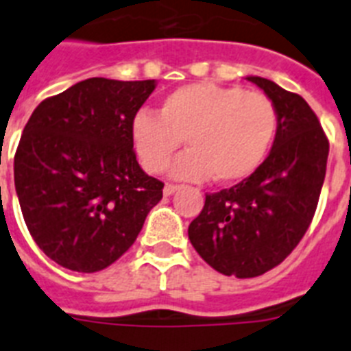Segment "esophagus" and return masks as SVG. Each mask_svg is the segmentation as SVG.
<instances>
[{
    "label": "esophagus",
    "mask_w": 351,
    "mask_h": 351,
    "mask_svg": "<svg viewBox=\"0 0 351 351\" xmlns=\"http://www.w3.org/2000/svg\"><path fill=\"white\" fill-rule=\"evenodd\" d=\"M180 189V185H173V184H166V187H164V195L166 196H171L175 195L176 191Z\"/></svg>",
    "instance_id": "obj_1"
}]
</instances>
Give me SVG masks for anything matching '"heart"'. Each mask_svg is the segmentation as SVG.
<instances>
[{
    "label": "heart",
    "mask_w": 351,
    "mask_h": 351,
    "mask_svg": "<svg viewBox=\"0 0 351 351\" xmlns=\"http://www.w3.org/2000/svg\"><path fill=\"white\" fill-rule=\"evenodd\" d=\"M278 126V113L263 93L215 82L187 84L164 99L160 115L138 111L131 141L142 166L162 173L180 147H189L171 167L178 180L234 184L259 167Z\"/></svg>",
    "instance_id": "1"
}]
</instances>
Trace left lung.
I'll return each mask as SVG.
<instances>
[{"label":"left lung","instance_id":"left-lung-1","mask_svg":"<svg viewBox=\"0 0 351 351\" xmlns=\"http://www.w3.org/2000/svg\"><path fill=\"white\" fill-rule=\"evenodd\" d=\"M278 113L272 149L240 184L205 195L189 240L215 270L256 278L274 269L301 241L314 218L326 173L328 138L312 108L274 81L249 75Z\"/></svg>","mask_w":351,"mask_h":351}]
</instances>
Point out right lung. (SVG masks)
<instances>
[{
  "mask_svg": "<svg viewBox=\"0 0 351 351\" xmlns=\"http://www.w3.org/2000/svg\"><path fill=\"white\" fill-rule=\"evenodd\" d=\"M156 81L92 77L43 101L23 130L14 184L37 247L64 269L97 272L130 249L162 200L136 162L131 121Z\"/></svg>",
  "mask_w": 351,
  "mask_h": 351,
  "instance_id": "right-lung-1",
  "label": "right lung"
}]
</instances>
